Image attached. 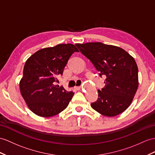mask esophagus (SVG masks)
Returning a JSON list of instances; mask_svg holds the SVG:
<instances>
[{"instance_id": "34e87169", "label": "esophagus", "mask_w": 155, "mask_h": 155, "mask_svg": "<svg viewBox=\"0 0 155 155\" xmlns=\"http://www.w3.org/2000/svg\"><path fill=\"white\" fill-rule=\"evenodd\" d=\"M75 90L76 91H80V90H81V87H75L74 88Z\"/></svg>"}]
</instances>
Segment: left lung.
<instances>
[{
  "mask_svg": "<svg viewBox=\"0 0 155 155\" xmlns=\"http://www.w3.org/2000/svg\"><path fill=\"white\" fill-rule=\"evenodd\" d=\"M76 47L99 71L106 76L105 86L91 106L101 114L116 116L130 107L139 86L138 68L123 48L100 42L77 43Z\"/></svg>",
  "mask_w": 155,
  "mask_h": 155,
  "instance_id": "obj_1",
  "label": "left lung"
}]
</instances>
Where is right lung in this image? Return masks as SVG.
I'll list each match as a JSON object with an SVG mask.
<instances>
[{
    "instance_id": "1",
    "label": "right lung",
    "mask_w": 155,
    "mask_h": 155,
    "mask_svg": "<svg viewBox=\"0 0 155 155\" xmlns=\"http://www.w3.org/2000/svg\"><path fill=\"white\" fill-rule=\"evenodd\" d=\"M74 52L79 51L73 44H59L40 49L26 60L20 90L34 114L48 118L68 107L74 93L59 87L55 82Z\"/></svg>"
}]
</instances>
